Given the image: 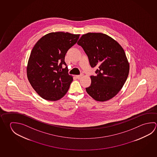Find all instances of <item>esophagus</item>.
<instances>
[{
    "label": "esophagus",
    "instance_id": "esophagus-1",
    "mask_svg": "<svg viewBox=\"0 0 157 157\" xmlns=\"http://www.w3.org/2000/svg\"><path fill=\"white\" fill-rule=\"evenodd\" d=\"M82 76H83V75L82 74H81L80 75H75V77L78 79H79L81 77H82Z\"/></svg>",
    "mask_w": 157,
    "mask_h": 157
}]
</instances>
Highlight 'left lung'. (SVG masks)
I'll return each instance as SVG.
<instances>
[{"mask_svg": "<svg viewBox=\"0 0 157 157\" xmlns=\"http://www.w3.org/2000/svg\"><path fill=\"white\" fill-rule=\"evenodd\" d=\"M77 44L88 56L90 66L98 68L96 75L90 76L87 93L98 101L112 99L121 90L129 74V63L123 48L102 33L84 34Z\"/></svg>", "mask_w": 157, "mask_h": 157, "instance_id": "left-lung-1", "label": "left lung"}]
</instances>
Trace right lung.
<instances>
[{"instance_id": "obj_1", "label": "right lung", "mask_w": 157, "mask_h": 157, "mask_svg": "<svg viewBox=\"0 0 157 157\" xmlns=\"http://www.w3.org/2000/svg\"><path fill=\"white\" fill-rule=\"evenodd\" d=\"M79 34L55 32L42 37L33 46L27 66V77L42 98L56 101L69 89L73 77L68 73L64 58L77 42Z\"/></svg>"}]
</instances>
